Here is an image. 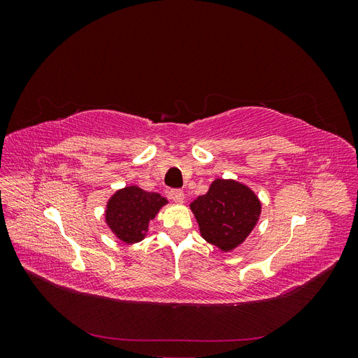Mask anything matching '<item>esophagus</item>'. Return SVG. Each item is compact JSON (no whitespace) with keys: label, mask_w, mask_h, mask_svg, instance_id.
<instances>
[{"label":"esophagus","mask_w":358,"mask_h":358,"mask_svg":"<svg viewBox=\"0 0 358 358\" xmlns=\"http://www.w3.org/2000/svg\"><path fill=\"white\" fill-rule=\"evenodd\" d=\"M169 196L175 203H183V200H185V194H183L182 189H171Z\"/></svg>","instance_id":"esophagus-1"}]
</instances>
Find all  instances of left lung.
I'll list each match as a JSON object with an SVG mask.
<instances>
[{
	"mask_svg": "<svg viewBox=\"0 0 358 358\" xmlns=\"http://www.w3.org/2000/svg\"><path fill=\"white\" fill-rule=\"evenodd\" d=\"M189 208L203 239L222 252L242 245L262 215V201L251 188L242 182L220 178Z\"/></svg>",
	"mask_w": 358,
	"mask_h": 358,
	"instance_id": "obj_1",
	"label": "left lung"
}]
</instances>
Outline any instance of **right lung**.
<instances>
[{
	"instance_id": "obj_1",
	"label": "right lung",
	"mask_w": 358,
	"mask_h": 358,
	"mask_svg": "<svg viewBox=\"0 0 358 358\" xmlns=\"http://www.w3.org/2000/svg\"><path fill=\"white\" fill-rule=\"evenodd\" d=\"M167 203V199L158 192H148L136 185L121 188L106 204V224L119 241L137 243L146 237L149 221Z\"/></svg>"
}]
</instances>
